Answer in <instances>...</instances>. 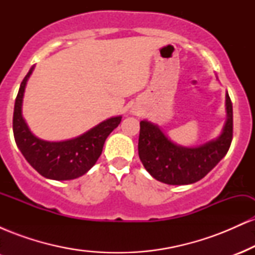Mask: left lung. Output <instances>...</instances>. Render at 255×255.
Masks as SVG:
<instances>
[{
	"label": "left lung",
	"mask_w": 255,
	"mask_h": 255,
	"mask_svg": "<svg viewBox=\"0 0 255 255\" xmlns=\"http://www.w3.org/2000/svg\"><path fill=\"white\" fill-rule=\"evenodd\" d=\"M227 122L216 140L198 146L176 145L157 125L140 122L137 151L141 163L152 177L166 184H189L206 176L229 151L233 140V104L225 96Z\"/></svg>",
	"instance_id": "obj_1"
}]
</instances>
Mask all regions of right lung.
Wrapping results in <instances>:
<instances>
[{"label":"right lung","mask_w":255,"mask_h":255,"mask_svg":"<svg viewBox=\"0 0 255 255\" xmlns=\"http://www.w3.org/2000/svg\"><path fill=\"white\" fill-rule=\"evenodd\" d=\"M32 72L33 67L20 85L14 105L13 133L16 146L32 168L44 177L64 181L83 176L96 164L102 154L105 139L120 125L122 116L105 120L74 139L64 141L39 139L32 134L21 114L26 83Z\"/></svg>","instance_id":"1"}]
</instances>
